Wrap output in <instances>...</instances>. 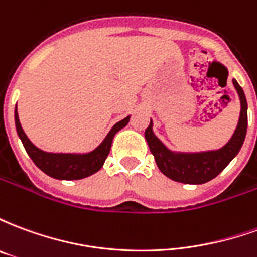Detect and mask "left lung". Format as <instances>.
Wrapping results in <instances>:
<instances>
[{"label":"left lung","instance_id":"left-lung-1","mask_svg":"<svg viewBox=\"0 0 257 257\" xmlns=\"http://www.w3.org/2000/svg\"><path fill=\"white\" fill-rule=\"evenodd\" d=\"M241 101V112L238 125L231 139L219 150L202 151V153H176L168 149L153 132V121L146 129L145 136L150 151L154 156L157 167L167 178L186 184H202L215 179L237 156L243 145L248 128V103L235 79H232Z\"/></svg>","mask_w":257,"mask_h":257}]
</instances>
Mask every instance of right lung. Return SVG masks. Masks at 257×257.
I'll return each instance as SVG.
<instances>
[{"instance_id": "obj_1", "label": "right lung", "mask_w": 257, "mask_h": 257, "mask_svg": "<svg viewBox=\"0 0 257 257\" xmlns=\"http://www.w3.org/2000/svg\"><path fill=\"white\" fill-rule=\"evenodd\" d=\"M129 118L125 117L117 122L111 128V131L107 134L104 140L96 147L95 150L84 154L77 153H48L41 149H38L30 142L22 128L18 115V107L15 108V125L18 131V136L25 146L27 154L37 167L41 169L42 172L47 173L48 176L59 180H78V179L88 178L90 175L96 173L106 161L107 156L111 149V143L114 136L118 131H121L123 126H126L129 122Z\"/></svg>"}]
</instances>
